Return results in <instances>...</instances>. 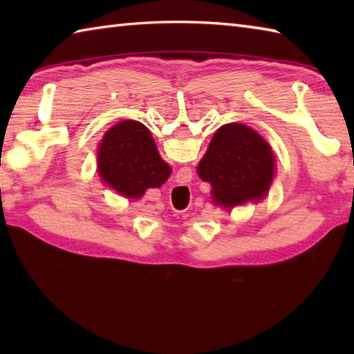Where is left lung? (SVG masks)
<instances>
[{
    "label": "left lung",
    "mask_w": 354,
    "mask_h": 354,
    "mask_svg": "<svg viewBox=\"0 0 354 354\" xmlns=\"http://www.w3.org/2000/svg\"><path fill=\"white\" fill-rule=\"evenodd\" d=\"M198 176L212 185L214 205L232 209L247 201H259L268 194L274 176V156L268 143L243 123L217 129Z\"/></svg>",
    "instance_id": "1"
}]
</instances>
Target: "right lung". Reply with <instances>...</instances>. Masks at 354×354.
I'll return each mask as SVG.
<instances>
[{"instance_id":"right-lung-1","label":"right lung","mask_w":354,"mask_h":354,"mask_svg":"<svg viewBox=\"0 0 354 354\" xmlns=\"http://www.w3.org/2000/svg\"><path fill=\"white\" fill-rule=\"evenodd\" d=\"M98 171L103 181L127 198H140L149 187H160L171 169L156 147L151 133L136 120L117 123L98 148Z\"/></svg>"}]
</instances>
